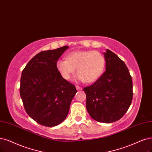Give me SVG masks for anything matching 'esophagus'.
<instances>
[{
  "instance_id": "esophagus-1",
  "label": "esophagus",
  "mask_w": 152,
  "mask_h": 152,
  "mask_svg": "<svg viewBox=\"0 0 152 152\" xmlns=\"http://www.w3.org/2000/svg\"><path fill=\"white\" fill-rule=\"evenodd\" d=\"M76 89H77V91H81L82 89H83V88H82L81 87L79 86H76Z\"/></svg>"
}]
</instances>
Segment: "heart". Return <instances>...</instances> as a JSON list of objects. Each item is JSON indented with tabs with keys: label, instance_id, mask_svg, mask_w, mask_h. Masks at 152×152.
<instances>
[{
	"label": "heart",
	"instance_id": "heart-1",
	"mask_svg": "<svg viewBox=\"0 0 152 152\" xmlns=\"http://www.w3.org/2000/svg\"><path fill=\"white\" fill-rule=\"evenodd\" d=\"M66 59L56 62V68L66 80L70 79L77 68V81L93 83L102 75L105 66L104 56L95 50L73 51L67 55Z\"/></svg>",
	"mask_w": 152,
	"mask_h": 152
}]
</instances>
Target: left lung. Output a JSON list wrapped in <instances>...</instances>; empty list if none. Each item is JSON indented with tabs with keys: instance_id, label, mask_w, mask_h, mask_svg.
Masks as SVG:
<instances>
[{
	"instance_id": "1",
	"label": "left lung",
	"mask_w": 152,
	"mask_h": 152,
	"mask_svg": "<svg viewBox=\"0 0 152 152\" xmlns=\"http://www.w3.org/2000/svg\"><path fill=\"white\" fill-rule=\"evenodd\" d=\"M103 54L105 72L83 91L86 95V109L92 118L113 123L121 118L131 105L133 83L128 67L118 56L109 49Z\"/></svg>"
}]
</instances>
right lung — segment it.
<instances>
[{
  "label": "right lung",
  "instance_id": "right-lung-1",
  "mask_svg": "<svg viewBox=\"0 0 152 152\" xmlns=\"http://www.w3.org/2000/svg\"><path fill=\"white\" fill-rule=\"evenodd\" d=\"M69 47L41 51L33 57L22 72L20 94L25 110L43 126H55L68 115L77 90L62 77L56 62Z\"/></svg>",
  "mask_w": 152,
  "mask_h": 152
}]
</instances>
